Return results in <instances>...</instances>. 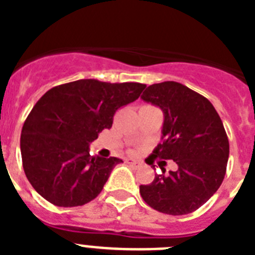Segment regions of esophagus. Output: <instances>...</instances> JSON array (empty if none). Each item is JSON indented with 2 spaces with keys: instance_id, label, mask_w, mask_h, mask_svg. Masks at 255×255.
<instances>
[{
  "instance_id": "1",
  "label": "esophagus",
  "mask_w": 255,
  "mask_h": 255,
  "mask_svg": "<svg viewBox=\"0 0 255 255\" xmlns=\"http://www.w3.org/2000/svg\"><path fill=\"white\" fill-rule=\"evenodd\" d=\"M126 163L130 164V166H132V167H135V168H138L139 166H140V163H139L138 161H135V159H132V158L126 159Z\"/></svg>"
}]
</instances>
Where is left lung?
<instances>
[{"label": "left lung", "mask_w": 255, "mask_h": 255, "mask_svg": "<svg viewBox=\"0 0 255 255\" xmlns=\"http://www.w3.org/2000/svg\"><path fill=\"white\" fill-rule=\"evenodd\" d=\"M140 98L163 112L162 143L152 157L177 164L176 171L164 175V161L157 162L163 175L139 186L141 198L166 215H188L203 206L224 181L230 153L224 124L207 98L180 83L149 85Z\"/></svg>", "instance_id": "1"}]
</instances>
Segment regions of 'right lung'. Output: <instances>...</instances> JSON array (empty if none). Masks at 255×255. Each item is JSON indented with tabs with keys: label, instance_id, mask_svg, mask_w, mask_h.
<instances>
[{
	"label": "right lung",
	"instance_id": "obj_1",
	"mask_svg": "<svg viewBox=\"0 0 255 255\" xmlns=\"http://www.w3.org/2000/svg\"><path fill=\"white\" fill-rule=\"evenodd\" d=\"M144 88L80 79L52 88L35 103L22 126L20 150L24 172L38 194L58 207L83 206L100 194L123 159L91 155L89 145Z\"/></svg>",
	"mask_w": 255,
	"mask_h": 255
}]
</instances>
